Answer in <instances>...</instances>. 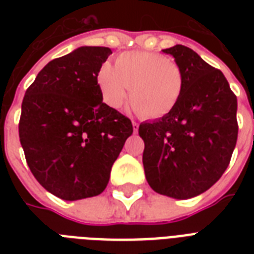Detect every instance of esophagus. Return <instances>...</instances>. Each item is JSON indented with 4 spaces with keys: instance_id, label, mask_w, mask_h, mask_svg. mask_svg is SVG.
Returning <instances> with one entry per match:
<instances>
[{
    "instance_id": "esophagus-1",
    "label": "esophagus",
    "mask_w": 254,
    "mask_h": 254,
    "mask_svg": "<svg viewBox=\"0 0 254 254\" xmlns=\"http://www.w3.org/2000/svg\"><path fill=\"white\" fill-rule=\"evenodd\" d=\"M133 130H134V133L138 131V124L135 123V121H133Z\"/></svg>"
}]
</instances>
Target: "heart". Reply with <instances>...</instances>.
Here are the masks:
<instances>
[{
	"label": "heart",
	"mask_w": 254,
	"mask_h": 254,
	"mask_svg": "<svg viewBox=\"0 0 254 254\" xmlns=\"http://www.w3.org/2000/svg\"><path fill=\"white\" fill-rule=\"evenodd\" d=\"M97 83L104 101L119 109L130 89V104L139 116L159 119L177 107L185 89V73L177 62L157 53H124L115 68L101 65Z\"/></svg>",
	"instance_id": "b5f03b06"
}]
</instances>
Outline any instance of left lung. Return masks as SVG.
Wrapping results in <instances>:
<instances>
[{
    "mask_svg": "<svg viewBox=\"0 0 254 254\" xmlns=\"http://www.w3.org/2000/svg\"><path fill=\"white\" fill-rule=\"evenodd\" d=\"M185 73L177 107L154 121L142 123V163L155 192L190 199L212 187L227 170L237 141V99L220 69L193 50L177 45L162 50Z\"/></svg>",
    "mask_w": 254,
    "mask_h": 254,
    "instance_id": "1",
    "label": "left lung"
}]
</instances>
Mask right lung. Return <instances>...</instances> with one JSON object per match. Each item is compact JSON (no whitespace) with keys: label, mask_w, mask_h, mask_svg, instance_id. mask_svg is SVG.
<instances>
[{"label":"right lung","mask_w":254,"mask_h":254,"mask_svg":"<svg viewBox=\"0 0 254 254\" xmlns=\"http://www.w3.org/2000/svg\"><path fill=\"white\" fill-rule=\"evenodd\" d=\"M112 54L83 46L43 67L25 93L19 141L31 173L63 200L100 195L133 133L131 121L103 103L97 73Z\"/></svg>","instance_id":"add662e5"}]
</instances>
